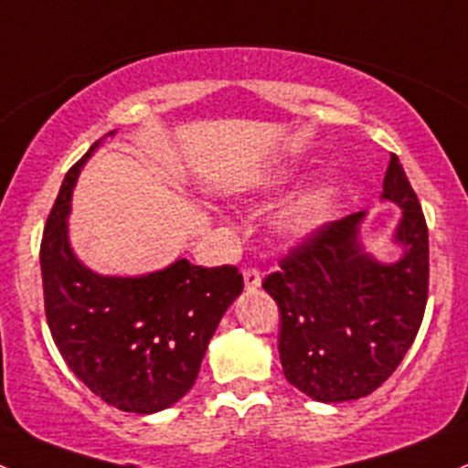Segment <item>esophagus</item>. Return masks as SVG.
<instances>
[{
    "label": "esophagus",
    "mask_w": 468,
    "mask_h": 468,
    "mask_svg": "<svg viewBox=\"0 0 468 468\" xmlns=\"http://www.w3.org/2000/svg\"><path fill=\"white\" fill-rule=\"evenodd\" d=\"M245 279V291H257L261 286V270L259 268H245L243 270Z\"/></svg>",
    "instance_id": "esophagus-1"
}]
</instances>
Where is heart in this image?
Masks as SVG:
<instances>
[{"instance_id":"1","label":"heart","mask_w":468,"mask_h":468,"mask_svg":"<svg viewBox=\"0 0 468 468\" xmlns=\"http://www.w3.org/2000/svg\"><path fill=\"white\" fill-rule=\"evenodd\" d=\"M283 176L282 173H274L270 180H266V186H263V194L266 191H272L274 186L282 185ZM324 211H326V196L322 191H313V194L304 196V198L295 200L286 211L282 214V229L292 239H300V236L311 234L317 225L322 223L324 218Z\"/></svg>"}]
</instances>
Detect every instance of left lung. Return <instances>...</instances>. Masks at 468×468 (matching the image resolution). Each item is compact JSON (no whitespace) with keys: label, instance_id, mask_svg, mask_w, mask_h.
Wrapping results in <instances>:
<instances>
[{"label":"left lung","instance_id":"left-lung-1","mask_svg":"<svg viewBox=\"0 0 468 468\" xmlns=\"http://www.w3.org/2000/svg\"><path fill=\"white\" fill-rule=\"evenodd\" d=\"M383 198L403 216L397 263L363 252L365 211L313 229L261 286L279 306L283 377L322 403L372 394L401 365L428 302V225L399 157L389 155Z\"/></svg>","mask_w":468,"mask_h":468}]
</instances>
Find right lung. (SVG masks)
<instances>
[{
    "label": "right lung",
    "mask_w": 468,
    "mask_h": 468,
    "mask_svg": "<svg viewBox=\"0 0 468 468\" xmlns=\"http://www.w3.org/2000/svg\"><path fill=\"white\" fill-rule=\"evenodd\" d=\"M94 148L67 171L42 234L47 324L65 363L96 397L123 412H160L194 388L220 317L243 291V274L186 259L146 277H101L85 268L67 240V214Z\"/></svg>",
    "instance_id": "obj_1"
}]
</instances>
